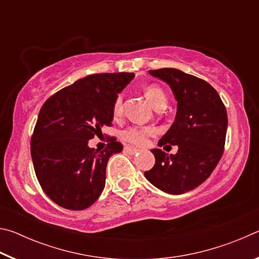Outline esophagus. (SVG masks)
I'll list each match as a JSON object with an SVG mask.
<instances>
[{"label": "esophagus", "mask_w": 259, "mask_h": 259, "mask_svg": "<svg viewBox=\"0 0 259 259\" xmlns=\"http://www.w3.org/2000/svg\"><path fill=\"white\" fill-rule=\"evenodd\" d=\"M124 152H126L130 155H135L136 153H138V150H137V148L128 145V146H124Z\"/></svg>", "instance_id": "obj_1"}]
</instances>
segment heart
I'll return each mask as SVG.
<instances>
[{"label":"heart","mask_w":259,"mask_h":259,"mask_svg":"<svg viewBox=\"0 0 259 259\" xmlns=\"http://www.w3.org/2000/svg\"><path fill=\"white\" fill-rule=\"evenodd\" d=\"M145 96L153 108H156L161 105L166 104V97L163 90L156 85H148L145 88ZM122 113V96H117L113 105V115L117 117ZM153 134V130L150 128H143V126H130L121 133V137L123 140L135 145H143L146 143L147 138Z\"/></svg>","instance_id":"heart-1"}]
</instances>
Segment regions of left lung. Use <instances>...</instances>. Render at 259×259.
Returning a JSON list of instances; mask_svg holds the SVG:
<instances>
[{
  "mask_svg": "<svg viewBox=\"0 0 259 259\" xmlns=\"http://www.w3.org/2000/svg\"><path fill=\"white\" fill-rule=\"evenodd\" d=\"M148 73L165 82L177 102L174 123L157 145H176L178 151L169 155L153 148L155 164L144 175L168 194H184L207 181L221 160L227 130L226 108L217 91L199 77L176 68Z\"/></svg>",
  "mask_w": 259,
  "mask_h": 259,
  "instance_id": "8db88e82",
  "label": "left lung"
}]
</instances>
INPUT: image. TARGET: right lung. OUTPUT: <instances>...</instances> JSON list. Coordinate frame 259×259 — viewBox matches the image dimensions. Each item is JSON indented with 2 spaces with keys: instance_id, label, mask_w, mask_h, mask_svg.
<instances>
[{
  "instance_id": "add662e5",
  "label": "right lung",
  "mask_w": 259,
  "mask_h": 259,
  "mask_svg": "<svg viewBox=\"0 0 259 259\" xmlns=\"http://www.w3.org/2000/svg\"><path fill=\"white\" fill-rule=\"evenodd\" d=\"M134 77V73L93 74L43 104L30 154L41 187L60 207L87 209L102 194L109 157L123 146L114 138L102 152L88 144L112 124L114 102Z\"/></svg>"
}]
</instances>
